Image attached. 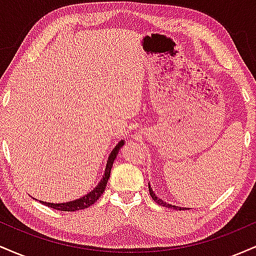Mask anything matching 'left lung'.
<instances>
[{
    "instance_id": "1",
    "label": "left lung",
    "mask_w": 256,
    "mask_h": 256,
    "mask_svg": "<svg viewBox=\"0 0 256 256\" xmlns=\"http://www.w3.org/2000/svg\"><path fill=\"white\" fill-rule=\"evenodd\" d=\"M148 188H149V192H150V196H152V198L154 200L155 202H156V204H161V206H164V207H168V208H173V210H186V208H183V207H178V206H173V204H166V202H164L162 200H160L158 198H156V195H155L154 192H152V188H150V185H148ZM188 210H189V208H188Z\"/></svg>"
}]
</instances>
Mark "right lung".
Returning a JSON list of instances; mask_svg holds the SVG:
<instances>
[{
    "mask_svg": "<svg viewBox=\"0 0 256 256\" xmlns=\"http://www.w3.org/2000/svg\"><path fill=\"white\" fill-rule=\"evenodd\" d=\"M122 144H124V140H120L118 144L116 146V148L110 152V158H108V161H107V166H106L104 178L101 179V182H100L98 186H96L94 190H91L89 194H86V195L83 196V198L74 200V201L64 202V204H52V202H43V201L40 202H42L43 204L48 206V207L54 208V210H64V212H76V210H84V208L90 207L91 204H95V202L101 198V195L104 192L106 185H107L108 179H110V176L112 166H113V162L114 160H116V154H118L120 146H122Z\"/></svg>",
    "mask_w": 256,
    "mask_h": 256,
    "instance_id": "right-lung-1",
    "label": "right lung"
}]
</instances>
